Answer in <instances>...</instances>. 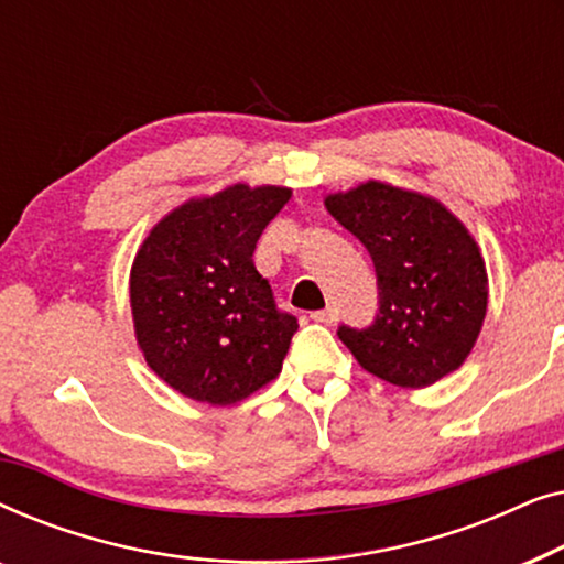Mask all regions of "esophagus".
Listing matches in <instances>:
<instances>
[{"label": "esophagus", "instance_id": "obj_1", "mask_svg": "<svg viewBox=\"0 0 564 564\" xmlns=\"http://www.w3.org/2000/svg\"><path fill=\"white\" fill-rule=\"evenodd\" d=\"M311 318H313L315 323H323V326H330V323H336L338 311H336V307H326V311H315V313H311Z\"/></svg>", "mask_w": 564, "mask_h": 564}]
</instances>
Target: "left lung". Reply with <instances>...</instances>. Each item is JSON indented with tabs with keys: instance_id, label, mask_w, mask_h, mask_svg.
Returning <instances> with one entry per match:
<instances>
[{
	"instance_id": "8db88e82",
	"label": "left lung",
	"mask_w": 564,
	"mask_h": 564,
	"mask_svg": "<svg viewBox=\"0 0 564 564\" xmlns=\"http://www.w3.org/2000/svg\"><path fill=\"white\" fill-rule=\"evenodd\" d=\"M328 213L369 251L377 313L338 326L367 372L398 388H426L467 359L488 311V276L473 236L423 195L367 182L326 199Z\"/></svg>"
}]
</instances>
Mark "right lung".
Masks as SVG:
<instances>
[{
    "label": "right lung",
    "instance_id": "right-lung-1",
    "mask_svg": "<svg viewBox=\"0 0 564 564\" xmlns=\"http://www.w3.org/2000/svg\"><path fill=\"white\" fill-rule=\"evenodd\" d=\"M290 189L236 184L169 213L130 272L145 361L176 392L230 405L280 375L297 318L253 267L259 236Z\"/></svg>",
    "mask_w": 564,
    "mask_h": 564
}]
</instances>
